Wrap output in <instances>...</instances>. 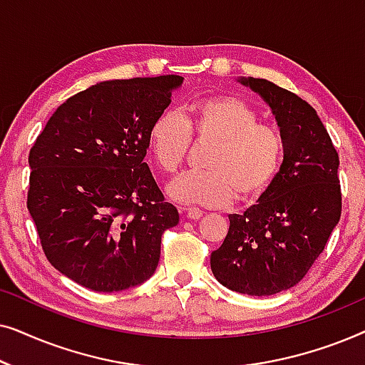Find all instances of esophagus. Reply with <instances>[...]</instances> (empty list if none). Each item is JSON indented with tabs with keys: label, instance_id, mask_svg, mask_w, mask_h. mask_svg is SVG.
Masks as SVG:
<instances>
[{
	"label": "esophagus",
	"instance_id": "34e87169",
	"mask_svg": "<svg viewBox=\"0 0 365 365\" xmlns=\"http://www.w3.org/2000/svg\"><path fill=\"white\" fill-rule=\"evenodd\" d=\"M182 211L186 212V216L189 219H192V221H196V219L202 216V211L199 207H186V209H182Z\"/></svg>",
	"mask_w": 365,
	"mask_h": 365
}]
</instances>
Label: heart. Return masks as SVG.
<instances>
[{"label":"heart","mask_w":365,"mask_h":365,"mask_svg":"<svg viewBox=\"0 0 365 365\" xmlns=\"http://www.w3.org/2000/svg\"><path fill=\"white\" fill-rule=\"evenodd\" d=\"M191 136L212 146L204 159L206 171L187 173L169 184V196L178 202L222 207L236 196L252 201L269 191L281 171V134L259 123L256 109L236 96L204 98L187 108L186 118L164 111L154 119L148 143L163 173L179 171Z\"/></svg>","instance_id":"heart-1"}]
</instances>
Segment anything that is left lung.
I'll list each match as a JSON object with an SVG mask.
<instances>
[{
    "instance_id": "left-lung-1",
    "label": "left lung",
    "mask_w": 365,
    "mask_h": 365,
    "mask_svg": "<svg viewBox=\"0 0 365 365\" xmlns=\"http://www.w3.org/2000/svg\"><path fill=\"white\" fill-rule=\"evenodd\" d=\"M269 104L284 143L276 181L242 214L229 216L214 277L247 296H272L301 281L341 219L339 154L316 109L267 79L239 78Z\"/></svg>"
}]
</instances>
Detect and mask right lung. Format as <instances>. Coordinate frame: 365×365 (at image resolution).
I'll return each instance as SVG.
<instances>
[{
    "mask_svg": "<svg viewBox=\"0 0 365 365\" xmlns=\"http://www.w3.org/2000/svg\"><path fill=\"white\" fill-rule=\"evenodd\" d=\"M182 76L103 81L59 106L29 151L28 211L48 261L98 292L156 271L161 236L179 222L144 163L151 124Z\"/></svg>",
    "mask_w": 365,
    "mask_h": 365,
    "instance_id": "1",
    "label": "right lung"
}]
</instances>
